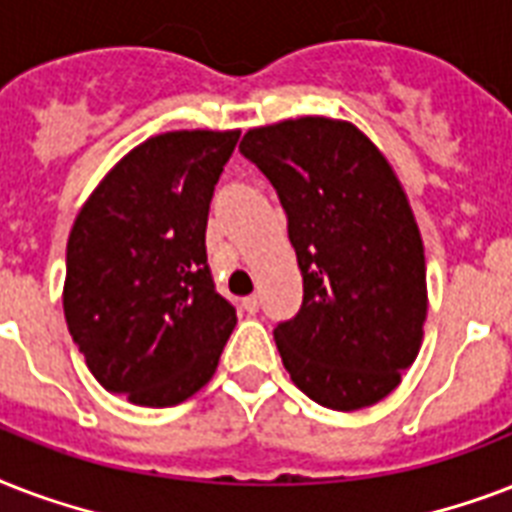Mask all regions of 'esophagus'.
I'll return each mask as SVG.
<instances>
[{"label":"esophagus","instance_id":"34e87169","mask_svg":"<svg viewBox=\"0 0 512 512\" xmlns=\"http://www.w3.org/2000/svg\"><path fill=\"white\" fill-rule=\"evenodd\" d=\"M243 310L248 312V315H256V312H259V299H256V296H245Z\"/></svg>","mask_w":512,"mask_h":512}]
</instances>
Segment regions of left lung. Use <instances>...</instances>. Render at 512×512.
I'll return each instance as SVG.
<instances>
[{"label":"left lung","instance_id":"obj_1","mask_svg":"<svg viewBox=\"0 0 512 512\" xmlns=\"http://www.w3.org/2000/svg\"><path fill=\"white\" fill-rule=\"evenodd\" d=\"M245 160L275 186L304 299L275 342L293 384L334 411L390 395L417 358L425 248L382 152L355 125L301 117L248 130Z\"/></svg>","mask_w":512,"mask_h":512}]
</instances>
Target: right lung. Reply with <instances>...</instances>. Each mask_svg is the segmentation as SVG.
<instances>
[{
  "label": "right lung",
  "mask_w": 512,
  "mask_h": 512,
  "mask_svg": "<svg viewBox=\"0 0 512 512\" xmlns=\"http://www.w3.org/2000/svg\"><path fill=\"white\" fill-rule=\"evenodd\" d=\"M240 130L162 133L82 205L66 245L63 312L90 374L138 406L200 390L237 323L216 293L205 227Z\"/></svg>",
  "instance_id": "add662e5"
}]
</instances>
